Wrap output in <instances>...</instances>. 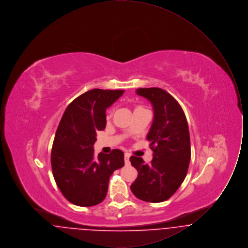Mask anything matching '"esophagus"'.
Returning a JSON list of instances; mask_svg holds the SVG:
<instances>
[{"mask_svg": "<svg viewBox=\"0 0 248 248\" xmlns=\"http://www.w3.org/2000/svg\"><path fill=\"white\" fill-rule=\"evenodd\" d=\"M130 155L128 154H124V164L126 165H130Z\"/></svg>", "mask_w": 248, "mask_h": 248, "instance_id": "1", "label": "esophagus"}]
</instances>
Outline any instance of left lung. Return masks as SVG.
I'll list each match as a JSON object with an SVG mask.
<instances>
[{"instance_id":"8db88e82","label":"left lung","mask_w":248,"mask_h":248,"mask_svg":"<svg viewBox=\"0 0 248 248\" xmlns=\"http://www.w3.org/2000/svg\"><path fill=\"white\" fill-rule=\"evenodd\" d=\"M137 94L148 99L154 108V121L147 135L154 158L150 165L141 157L131 156L138 170L131 185L134 195L145 202H161L169 199L185 179L190 161V140L187 119L177 100L166 91L139 88Z\"/></svg>"}]
</instances>
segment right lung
<instances>
[{
    "mask_svg": "<svg viewBox=\"0 0 248 248\" xmlns=\"http://www.w3.org/2000/svg\"><path fill=\"white\" fill-rule=\"evenodd\" d=\"M124 90L92 89L67 107L56 132L51 165L56 183L71 203L93 206L105 199L109 177L124 165V153L94 154L96 133L106 127V110Z\"/></svg>",
    "mask_w": 248,
    "mask_h": 248,
    "instance_id": "right-lung-1",
    "label": "right lung"
}]
</instances>
